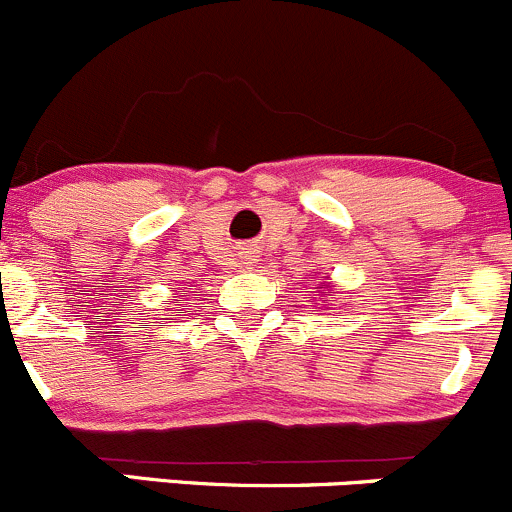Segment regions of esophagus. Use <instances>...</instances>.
I'll return each instance as SVG.
<instances>
[{
	"label": "esophagus",
	"mask_w": 512,
	"mask_h": 512,
	"mask_svg": "<svg viewBox=\"0 0 512 512\" xmlns=\"http://www.w3.org/2000/svg\"><path fill=\"white\" fill-rule=\"evenodd\" d=\"M241 261H244L246 266H254V263L258 261L256 251L254 249H244V251H241Z\"/></svg>",
	"instance_id": "34e87169"
}]
</instances>
